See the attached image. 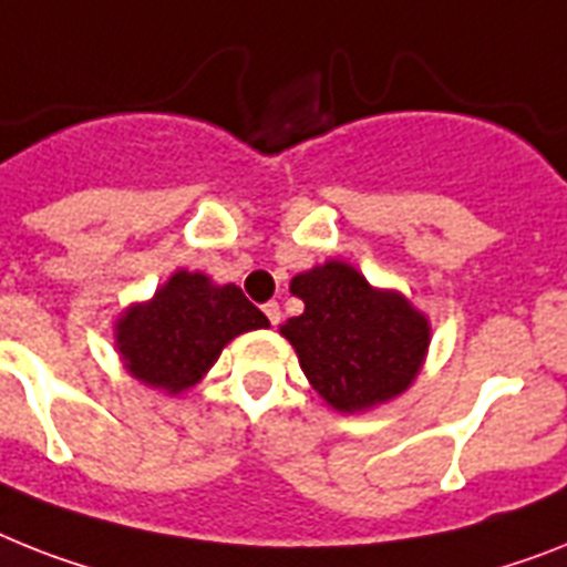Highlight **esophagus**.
<instances>
[{
    "label": "esophagus",
    "mask_w": 567,
    "mask_h": 567,
    "mask_svg": "<svg viewBox=\"0 0 567 567\" xmlns=\"http://www.w3.org/2000/svg\"><path fill=\"white\" fill-rule=\"evenodd\" d=\"M264 312H266V318H269V324H278V321H280V307H278V301L264 303Z\"/></svg>",
    "instance_id": "esophagus-1"
}]
</instances>
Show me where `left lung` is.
<instances>
[{
    "instance_id": "1",
    "label": "left lung",
    "mask_w": 567,
    "mask_h": 567,
    "mask_svg": "<svg viewBox=\"0 0 567 567\" xmlns=\"http://www.w3.org/2000/svg\"><path fill=\"white\" fill-rule=\"evenodd\" d=\"M289 292L301 298L303 312L280 324V336L336 411L373 409L417 379L432 327L405 295L373 289L341 260L295 275Z\"/></svg>"
}]
</instances>
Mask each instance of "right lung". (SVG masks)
I'll return each instance as SVG.
<instances>
[{
  "label": "right lung",
  "instance_id": "add662e5",
  "mask_svg": "<svg viewBox=\"0 0 567 567\" xmlns=\"http://www.w3.org/2000/svg\"><path fill=\"white\" fill-rule=\"evenodd\" d=\"M269 327L240 287H217L208 275H171L144 303L126 307L115 324V348L138 382L179 394L196 385L234 336Z\"/></svg>",
  "mask_w": 567,
  "mask_h": 567
}]
</instances>
